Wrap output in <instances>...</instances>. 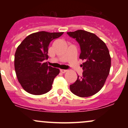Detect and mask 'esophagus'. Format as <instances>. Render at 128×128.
<instances>
[{
    "label": "esophagus",
    "mask_w": 128,
    "mask_h": 128,
    "mask_svg": "<svg viewBox=\"0 0 128 128\" xmlns=\"http://www.w3.org/2000/svg\"><path fill=\"white\" fill-rule=\"evenodd\" d=\"M67 71V70H64V69H60V72L62 73H65Z\"/></svg>",
    "instance_id": "obj_1"
}]
</instances>
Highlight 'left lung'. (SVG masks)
I'll use <instances>...</instances> for the list:
<instances>
[{
  "label": "left lung",
  "instance_id": "obj_1",
  "mask_svg": "<svg viewBox=\"0 0 128 128\" xmlns=\"http://www.w3.org/2000/svg\"><path fill=\"white\" fill-rule=\"evenodd\" d=\"M80 45L79 58L82 63V76L70 86L74 94L86 98L95 94L104 86L111 68V56L106 45L94 34L84 30L67 32Z\"/></svg>",
  "mask_w": 128,
  "mask_h": 128
}]
</instances>
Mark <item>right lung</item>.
<instances>
[{"instance_id": "obj_1", "label": "right lung", "mask_w": 128, "mask_h": 128, "mask_svg": "<svg viewBox=\"0 0 128 128\" xmlns=\"http://www.w3.org/2000/svg\"><path fill=\"white\" fill-rule=\"evenodd\" d=\"M64 32L40 31L31 34L17 47L14 68L19 83L23 89L34 95H42L52 88L54 78L60 69L48 66V48L53 40Z\"/></svg>"}]
</instances>
